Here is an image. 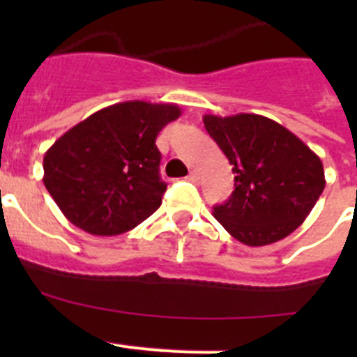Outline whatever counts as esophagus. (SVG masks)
I'll list each match as a JSON object with an SVG mask.
<instances>
[{
    "label": "esophagus",
    "instance_id": "34e87169",
    "mask_svg": "<svg viewBox=\"0 0 357 357\" xmlns=\"http://www.w3.org/2000/svg\"><path fill=\"white\" fill-rule=\"evenodd\" d=\"M188 178L191 182H198V178H200V175H198V172L197 169H191V172H189V175H188Z\"/></svg>",
    "mask_w": 357,
    "mask_h": 357
}]
</instances>
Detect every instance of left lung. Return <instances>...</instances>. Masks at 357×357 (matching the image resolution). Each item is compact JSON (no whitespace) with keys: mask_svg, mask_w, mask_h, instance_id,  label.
<instances>
[{"mask_svg":"<svg viewBox=\"0 0 357 357\" xmlns=\"http://www.w3.org/2000/svg\"><path fill=\"white\" fill-rule=\"evenodd\" d=\"M204 125L234 173V191L213 211L223 229L248 247H263L301 227L326 188L320 157L259 114H206Z\"/></svg>","mask_w":357,"mask_h":357,"instance_id":"obj_1","label":"left lung"}]
</instances>
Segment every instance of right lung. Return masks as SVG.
<instances>
[{
	"mask_svg": "<svg viewBox=\"0 0 357 357\" xmlns=\"http://www.w3.org/2000/svg\"><path fill=\"white\" fill-rule=\"evenodd\" d=\"M181 116L173 103H114L69 128L44 155V185L73 225L118 236L160 207L155 139Z\"/></svg>",
	"mask_w": 357,
	"mask_h": 357,
	"instance_id": "add662e5",
	"label": "right lung"
}]
</instances>
